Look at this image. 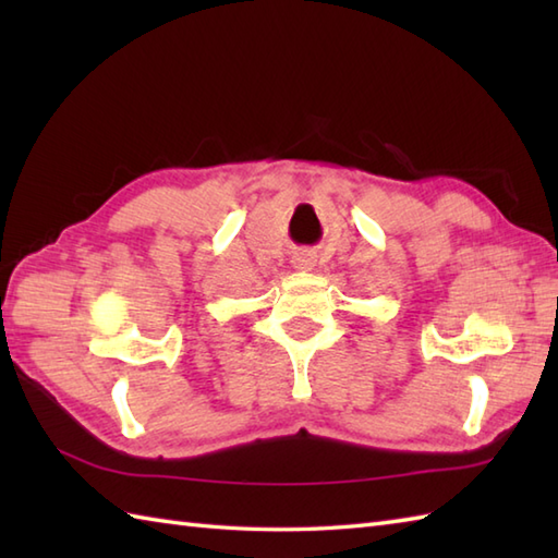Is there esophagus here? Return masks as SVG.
Wrapping results in <instances>:
<instances>
[{"instance_id":"1","label":"esophagus","mask_w":558,"mask_h":558,"mask_svg":"<svg viewBox=\"0 0 558 558\" xmlns=\"http://www.w3.org/2000/svg\"><path fill=\"white\" fill-rule=\"evenodd\" d=\"M312 260H314V258H310V256H300V258H298V268H302V270H312V266H314Z\"/></svg>"}]
</instances>
